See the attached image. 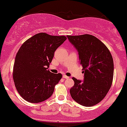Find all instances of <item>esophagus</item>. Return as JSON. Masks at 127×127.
Returning <instances> with one entry per match:
<instances>
[{
  "instance_id": "esophagus-1",
  "label": "esophagus",
  "mask_w": 127,
  "mask_h": 127,
  "mask_svg": "<svg viewBox=\"0 0 127 127\" xmlns=\"http://www.w3.org/2000/svg\"><path fill=\"white\" fill-rule=\"evenodd\" d=\"M63 77L64 79H68V78H69V77H68V76H66V75H64V74L63 76Z\"/></svg>"
}]
</instances>
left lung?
<instances>
[{"mask_svg": "<svg viewBox=\"0 0 127 127\" xmlns=\"http://www.w3.org/2000/svg\"><path fill=\"white\" fill-rule=\"evenodd\" d=\"M78 51L84 72L83 81L72 77L74 85L70 89L72 99L86 107L96 105L104 99L112 86L114 61L109 49L93 35H67Z\"/></svg>", "mask_w": 127, "mask_h": 127, "instance_id": "left-lung-1", "label": "left lung"}]
</instances>
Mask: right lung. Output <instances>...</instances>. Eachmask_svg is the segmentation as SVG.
<instances>
[{"label": "right lung", "mask_w": 127, "mask_h": 127, "mask_svg": "<svg viewBox=\"0 0 127 127\" xmlns=\"http://www.w3.org/2000/svg\"><path fill=\"white\" fill-rule=\"evenodd\" d=\"M66 39L65 36L40 33L22 44L15 60L13 78L23 99L39 103L51 96L62 74H53L48 69L55 51Z\"/></svg>", "instance_id": "right-lung-1"}]
</instances>
